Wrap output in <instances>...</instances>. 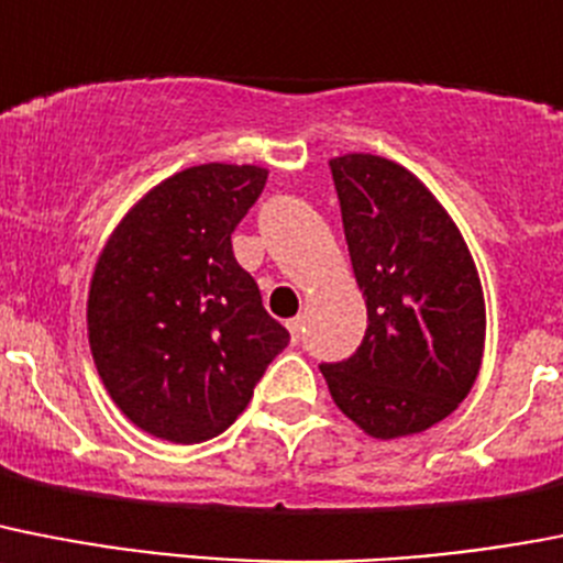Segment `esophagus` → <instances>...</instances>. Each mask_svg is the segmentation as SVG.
<instances>
[{
	"label": "esophagus",
	"instance_id": "1",
	"mask_svg": "<svg viewBox=\"0 0 563 563\" xmlns=\"http://www.w3.org/2000/svg\"><path fill=\"white\" fill-rule=\"evenodd\" d=\"M287 330H290L292 341H299L301 339V330H305V319H301V316L290 319V321H287Z\"/></svg>",
	"mask_w": 563,
	"mask_h": 563
}]
</instances>
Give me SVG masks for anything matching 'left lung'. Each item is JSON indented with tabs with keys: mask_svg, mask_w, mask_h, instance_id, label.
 I'll return each instance as SVG.
<instances>
[{
	"mask_svg": "<svg viewBox=\"0 0 563 563\" xmlns=\"http://www.w3.org/2000/svg\"><path fill=\"white\" fill-rule=\"evenodd\" d=\"M367 333L321 364L339 410L373 439L439 424L467 398L484 353V292L464 235L435 196L390 158L330 162Z\"/></svg>",
	"mask_w": 563,
	"mask_h": 563,
	"instance_id": "obj_1",
	"label": "left lung"
}]
</instances>
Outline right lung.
<instances>
[{"label": "right lung", "mask_w": 563, "mask_h": 563, "mask_svg": "<svg viewBox=\"0 0 563 563\" xmlns=\"http://www.w3.org/2000/svg\"><path fill=\"white\" fill-rule=\"evenodd\" d=\"M264 181L256 165L187 167L124 216L96 262V369L119 410L156 439L199 444L228 430L290 341L230 242Z\"/></svg>", "instance_id": "right-lung-1"}]
</instances>
